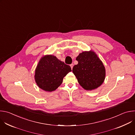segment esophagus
<instances>
[{
    "mask_svg": "<svg viewBox=\"0 0 135 135\" xmlns=\"http://www.w3.org/2000/svg\"><path fill=\"white\" fill-rule=\"evenodd\" d=\"M70 67H71V69H73V66H74V65L73 64H71V65H70Z\"/></svg>",
    "mask_w": 135,
    "mask_h": 135,
    "instance_id": "obj_1",
    "label": "esophagus"
}]
</instances>
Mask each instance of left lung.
Masks as SVG:
<instances>
[{
    "mask_svg": "<svg viewBox=\"0 0 135 135\" xmlns=\"http://www.w3.org/2000/svg\"><path fill=\"white\" fill-rule=\"evenodd\" d=\"M78 64L73 67V72L79 84L86 90L100 86L105 78L103 62L94 52H83L76 57Z\"/></svg>",
    "mask_w": 135,
    "mask_h": 135,
    "instance_id": "8db88e82",
    "label": "left lung"
}]
</instances>
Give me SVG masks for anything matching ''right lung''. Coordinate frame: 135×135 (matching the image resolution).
<instances>
[{
	"label": "right lung",
	"mask_w": 135,
	"mask_h": 135,
	"mask_svg": "<svg viewBox=\"0 0 135 135\" xmlns=\"http://www.w3.org/2000/svg\"><path fill=\"white\" fill-rule=\"evenodd\" d=\"M71 71L69 65L57 59L56 56L45 55L42 57L36 67L35 79L41 89L51 92L61 84L64 77Z\"/></svg>",
	"instance_id": "right-lung-1"
}]
</instances>
